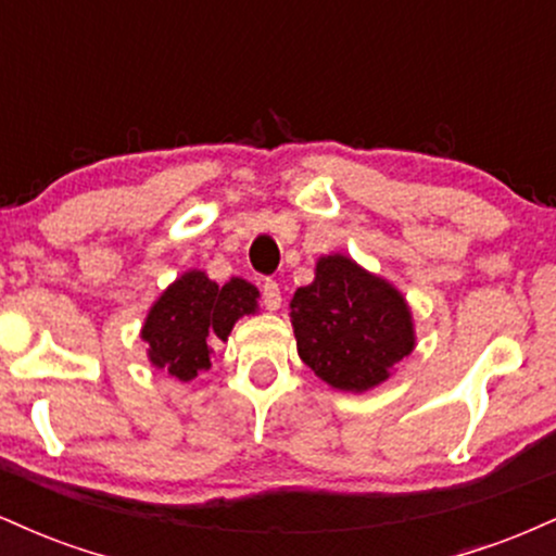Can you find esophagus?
Segmentation results:
<instances>
[{"mask_svg":"<svg viewBox=\"0 0 556 556\" xmlns=\"http://www.w3.org/2000/svg\"><path fill=\"white\" fill-rule=\"evenodd\" d=\"M261 298H264V305L269 311H277L279 305H282V290H279V285L274 282V279H264V285H261Z\"/></svg>","mask_w":556,"mask_h":556,"instance_id":"esophagus-1","label":"esophagus"}]
</instances>
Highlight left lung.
<instances>
[{
    "mask_svg": "<svg viewBox=\"0 0 556 556\" xmlns=\"http://www.w3.org/2000/svg\"><path fill=\"white\" fill-rule=\"evenodd\" d=\"M290 308L300 358L337 389L381 384L413 350L405 298L344 256L318 261L316 279L298 287Z\"/></svg>",
    "mask_w": 556,
    "mask_h": 556,
    "instance_id": "8db88e82",
    "label": "left lung"
}]
</instances>
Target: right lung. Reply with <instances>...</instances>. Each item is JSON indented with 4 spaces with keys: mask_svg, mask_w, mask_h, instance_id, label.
Wrapping results in <instances>:
<instances>
[{
    "mask_svg": "<svg viewBox=\"0 0 556 556\" xmlns=\"http://www.w3.org/2000/svg\"><path fill=\"white\" fill-rule=\"evenodd\" d=\"M258 290L245 279L216 285L203 271H188L156 300L143 327L149 358L180 381L212 366V340H227L240 316L256 311Z\"/></svg>",
    "mask_w": 556,
    "mask_h": 556,
    "instance_id": "add662e5",
    "label": "right lung"
}]
</instances>
